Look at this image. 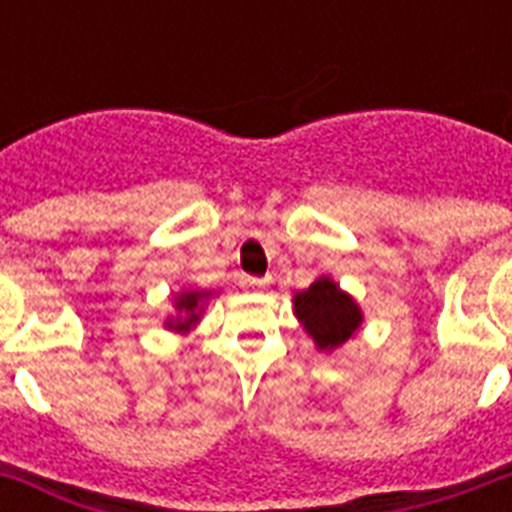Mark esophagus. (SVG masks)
Masks as SVG:
<instances>
[{"mask_svg":"<svg viewBox=\"0 0 512 512\" xmlns=\"http://www.w3.org/2000/svg\"><path fill=\"white\" fill-rule=\"evenodd\" d=\"M247 284L252 289H265L271 284V276H263V279H260V276H252V279H247Z\"/></svg>","mask_w":512,"mask_h":512,"instance_id":"34e87169","label":"esophagus"}]
</instances>
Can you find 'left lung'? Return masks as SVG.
<instances>
[{"instance_id":"obj_1","label":"left lung","mask_w":512,"mask_h":512,"mask_svg":"<svg viewBox=\"0 0 512 512\" xmlns=\"http://www.w3.org/2000/svg\"><path fill=\"white\" fill-rule=\"evenodd\" d=\"M295 313L321 350L340 348L361 324L358 305L329 279H319L300 292L295 297Z\"/></svg>"}]
</instances>
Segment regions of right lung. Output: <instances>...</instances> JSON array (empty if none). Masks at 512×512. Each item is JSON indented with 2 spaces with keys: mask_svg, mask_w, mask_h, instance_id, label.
Wrapping results in <instances>:
<instances>
[{
  "mask_svg": "<svg viewBox=\"0 0 512 512\" xmlns=\"http://www.w3.org/2000/svg\"><path fill=\"white\" fill-rule=\"evenodd\" d=\"M209 295H204V292H183V295L177 297L175 308L183 316H177V319L170 321V329H177V332H185V329L191 327V324H196L199 321V313H201V300Z\"/></svg>",
  "mask_w": 512,
  "mask_h": 512,
  "instance_id": "1",
  "label": "right lung"
}]
</instances>
